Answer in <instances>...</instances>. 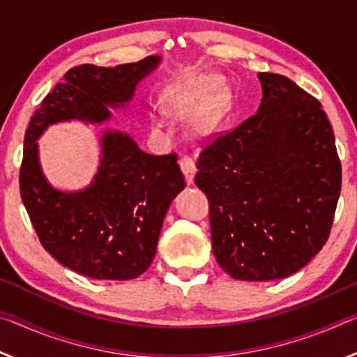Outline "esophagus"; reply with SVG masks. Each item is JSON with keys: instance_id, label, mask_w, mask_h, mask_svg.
<instances>
[{"instance_id": "1", "label": "esophagus", "mask_w": 357, "mask_h": 357, "mask_svg": "<svg viewBox=\"0 0 357 357\" xmlns=\"http://www.w3.org/2000/svg\"><path fill=\"white\" fill-rule=\"evenodd\" d=\"M179 167H181V170H183V173H184L187 184H192L193 183V174H195V172H197L195 162H193L192 157H189V155L181 157V159H179Z\"/></svg>"}]
</instances>
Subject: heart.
Returning a JSON list of instances; mask_svg holds the SVG:
<instances>
[{"mask_svg": "<svg viewBox=\"0 0 357 357\" xmlns=\"http://www.w3.org/2000/svg\"><path fill=\"white\" fill-rule=\"evenodd\" d=\"M219 91H220V82L215 80V78H206V80L202 82L200 86H198L195 91H193L189 98H187L183 104L178 107V113L184 114V116L198 113L202 108L211 104V102L217 98V93ZM155 128L159 130H167V123L164 119H157Z\"/></svg>", "mask_w": 357, "mask_h": 357, "instance_id": "1", "label": "heart"}]
</instances>
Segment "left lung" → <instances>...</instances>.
I'll return each mask as SVG.
<instances>
[{
  "label": "left lung",
  "mask_w": 357,
  "mask_h": 357,
  "mask_svg": "<svg viewBox=\"0 0 357 357\" xmlns=\"http://www.w3.org/2000/svg\"><path fill=\"white\" fill-rule=\"evenodd\" d=\"M258 112L204 142L195 184L209 202L213 252L236 280L298 273L329 238L342 164L321 104L289 78L259 72Z\"/></svg>",
  "instance_id": "obj_1"
}]
</instances>
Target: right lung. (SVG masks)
Segmentation results:
<instances>
[{"instance_id":"1","label":"right lung","mask_w":357,"mask_h":357,"mask_svg":"<svg viewBox=\"0 0 357 357\" xmlns=\"http://www.w3.org/2000/svg\"><path fill=\"white\" fill-rule=\"evenodd\" d=\"M157 64L159 56L116 68L75 66L45 96L28 124L19 183L29 220L53 258L89 279L130 280L149 268L167 209L185 185L178 155L143 153L129 135L105 132L91 185L64 193L42 174L36 140L58 121L107 119V105L128 102L135 84Z\"/></svg>"}]
</instances>
